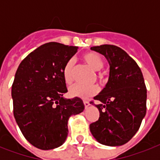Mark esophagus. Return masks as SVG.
Masks as SVG:
<instances>
[{"mask_svg": "<svg viewBox=\"0 0 160 160\" xmlns=\"http://www.w3.org/2000/svg\"><path fill=\"white\" fill-rule=\"evenodd\" d=\"M84 105H85V108H88L90 106V103L87 100H84Z\"/></svg>", "mask_w": 160, "mask_h": 160, "instance_id": "esophagus-1", "label": "esophagus"}]
</instances>
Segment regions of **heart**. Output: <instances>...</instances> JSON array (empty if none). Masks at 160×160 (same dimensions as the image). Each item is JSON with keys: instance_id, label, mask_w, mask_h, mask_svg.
I'll list each match as a JSON object with an SVG mask.
<instances>
[{"instance_id": "b5f03b06", "label": "heart", "mask_w": 160, "mask_h": 160, "mask_svg": "<svg viewBox=\"0 0 160 160\" xmlns=\"http://www.w3.org/2000/svg\"><path fill=\"white\" fill-rule=\"evenodd\" d=\"M83 60L90 66L93 70L99 71L104 66V61L100 55L95 52H88L82 55ZM75 66L74 60H69L63 68V79L65 84H70L73 78V70ZM99 91L97 85L85 86L82 85H74L69 89V95L70 97L88 99Z\"/></svg>"}]
</instances>
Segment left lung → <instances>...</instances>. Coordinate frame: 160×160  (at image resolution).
Masks as SVG:
<instances>
[{
    "label": "left lung",
    "instance_id": "8db88e82",
    "mask_svg": "<svg viewBox=\"0 0 160 160\" xmlns=\"http://www.w3.org/2000/svg\"><path fill=\"white\" fill-rule=\"evenodd\" d=\"M109 65V80L94 99L100 118L90 124L93 137L107 146L126 144L139 130L146 114L147 90L140 68L128 54L113 45L93 46Z\"/></svg>",
    "mask_w": 160,
    "mask_h": 160
}]
</instances>
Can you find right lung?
<instances>
[{"label":"right lung","instance_id":"obj_1","mask_svg":"<svg viewBox=\"0 0 160 160\" xmlns=\"http://www.w3.org/2000/svg\"><path fill=\"white\" fill-rule=\"evenodd\" d=\"M76 46L50 42L29 54L19 65L11 88L14 117L26 140L40 149L61 146L68 120L83 112L80 98L66 99L63 68Z\"/></svg>","mask_w":160,"mask_h":160}]
</instances>
